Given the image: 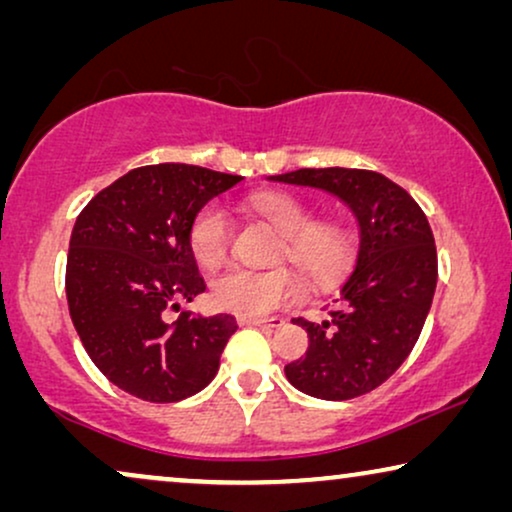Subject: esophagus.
<instances>
[{
  "instance_id": "34e87169",
  "label": "esophagus",
  "mask_w": 512,
  "mask_h": 512,
  "mask_svg": "<svg viewBox=\"0 0 512 512\" xmlns=\"http://www.w3.org/2000/svg\"><path fill=\"white\" fill-rule=\"evenodd\" d=\"M237 324L240 326H263V328H279L284 324V319L279 317H237Z\"/></svg>"
}]
</instances>
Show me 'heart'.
<instances>
[{
    "label": "heart",
    "mask_w": 512,
    "mask_h": 512,
    "mask_svg": "<svg viewBox=\"0 0 512 512\" xmlns=\"http://www.w3.org/2000/svg\"><path fill=\"white\" fill-rule=\"evenodd\" d=\"M251 212L268 221L284 237L279 254L296 263L312 282H328L342 272L352 254V233L340 221H314V212L291 193L261 191L249 198ZM193 256L214 268L228 256L233 244V223L221 205L202 207L188 230ZM300 279L289 268L254 272L230 268L214 277L212 303L240 317H261L298 300Z\"/></svg>",
    "instance_id": "obj_1"
}]
</instances>
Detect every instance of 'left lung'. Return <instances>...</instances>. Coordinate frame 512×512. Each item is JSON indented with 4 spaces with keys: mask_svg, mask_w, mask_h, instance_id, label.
<instances>
[{
    "mask_svg": "<svg viewBox=\"0 0 512 512\" xmlns=\"http://www.w3.org/2000/svg\"><path fill=\"white\" fill-rule=\"evenodd\" d=\"M270 181L312 186L335 195L359 221L354 270L326 321L293 319L310 338L305 356L284 368L307 396L349 401L401 368L422 333L438 282L436 242L422 207L380 172L321 167Z\"/></svg>",
    "mask_w": 512,
    "mask_h": 512,
    "instance_id": "1",
    "label": "left lung"
}]
</instances>
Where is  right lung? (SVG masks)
I'll return each instance as SVG.
<instances>
[{
    "instance_id": "add662e5",
    "label": "right lung",
    "mask_w": 512,
    "mask_h": 512,
    "mask_svg": "<svg viewBox=\"0 0 512 512\" xmlns=\"http://www.w3.org/2000/svg\"><path fill=\"white\" fill-rule=\"evenodd\" d=\"M237 174L160 163L116 179L83 207L67 254V303L100 373L151 403H174L214 380L235 317L181 312L205 291L188 242L195 214L240 184Z\"/></svg>"
}]
</instances>
